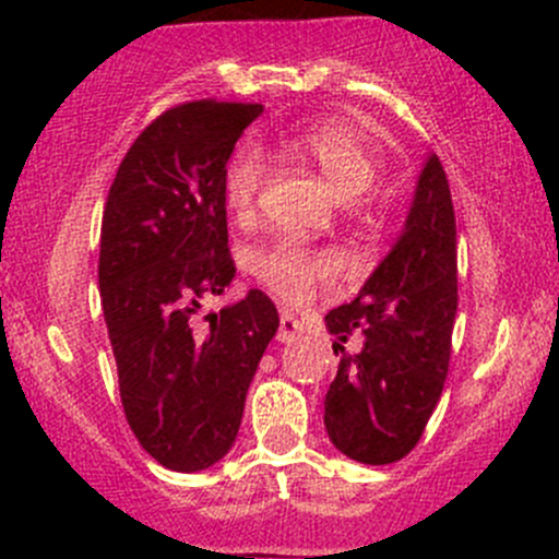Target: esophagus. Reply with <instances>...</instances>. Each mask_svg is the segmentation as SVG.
Returning a JSON list of instances; mask_svg holds the SVG:
<instances>
[{
  "label": "esophagus",
  "mask_w": 559,
  "mask_h": 559,
  "mask_svg": "<svg viewBox=\"0 0 559 559\" xmlns=\"http://www.w3.org/2000/svg\"><path fill=\"white\" fill-rule=\"evenodd\" d=\"M302 335V324L300 321L295 319V316L292 313H281V321H278V341L281 343H289V341H295V337H300Z\"/></svg>",
  "instance_id": "obj_1"
}]
</instances>
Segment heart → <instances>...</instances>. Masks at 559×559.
<instances>
[{
  "instance_id": "1",
  "label": "heart",
  "mask_w": 559,
  "mask_h": 559,
  "mask_svg": "<svg viewBox=\"0 0 559 559\" xmlns=\"http://www.w3.org/2000/svg\"><path fill=\"white\" fill-rule=\"evenodd\" d=\"M284 151L313 165L343 200L365 194L379 178V159L373 151L352 127L341 121L308 123L289 140H284ZM262 175V159L253 148H240L229 159L224 170V202L235 216L251 213ZM248 267L275 295L297 302L311 295L316 281H324L335 273V259L324 251L306 248L297 240L278 238L262 248H253Z\"/></svg>"
}]
</instances>
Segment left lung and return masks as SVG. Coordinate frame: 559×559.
Segmentation results:
<instances>
[{
    "mask_svg": "<svg viewBox=\"0 0 559 559\" xmlns=\"http://www.w3.org/2000/svg\"><path fill=\"white\" fill-rule=\"evenodd\" d=\"M454 316V205L441 159L430 154L397 243L352 302L324 316L343 354L324 400L337 452L389 465L419 443L449 373Z\"/></svg>",
    "mask_w": 559,
    "mask_h": 559,
    "instance_id": "1",
    "label": "left lung"
}]
</instances>
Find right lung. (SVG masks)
<instances>
[{
  "mask_svg": "<svg viewBox=\"0 0 559 559\" xmlns=\"http://www.w3.org/2000/svg\"><path fill=\"white\" fill-rule=\"evenodd\" d=\"M262 112L246 103H186L162 112L123 156L105 202L99 297L123 414L140 447L178 473L233 449L246 394L278 311L264 292L191 316L235 278L224 170Z\"/></svg>",
  "mask_w": 559,
  "mask_h": 559,
  "instance_id": "right-lung-1",
  "label": "right lung"
}]
</instances>
